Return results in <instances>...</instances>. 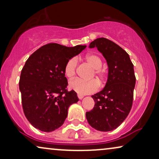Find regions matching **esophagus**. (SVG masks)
Returning <instances> with one entry per match:
<instances>
[{"label":"esophagus","instance_id":"obj_1","mask_svg":"<svg viewBox=\"0 0 159 159\" xmlns=\"http://www.w3.org/2000/svg\"><path fill=\"white\" fill-rule=\"evenodd\" d=\"M77 97L79 98V99L81 100V99H82V98H84V95H80V94H78V95H77Z\"/></svg>","mask_w":159,"mask_h":159}]
</instances>
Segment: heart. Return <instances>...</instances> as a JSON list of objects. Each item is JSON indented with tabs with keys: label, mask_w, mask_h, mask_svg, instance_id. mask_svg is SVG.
Returning a JSON list of instances; mask_svg holds the SVG:
<instances>
[{
	"label": "heart",
	"mask_w": 159,
	"mask_h": 159,
	"mask_svg": "<svg viewBox=\"0 0 159 159\" xmlns=\"http://www.w3.org/2000/svg\"><path fill=\"white\" fill-rule=\"evenodd\" d=\"M84 61L94 69L92 77L95 76L100 82H103L106 77V71L101 67L103 66V60L101 56L95 53H90L84 57ZM77 67V58L73 57L67 61L64 66L65 75L68 78H72L76 74ZM69 88L75 90L80 95H86L94 93L98 89L99 84L97 80H91L88 81L80 79L71 80L69 84Z\"/></svg>",
	"instance_id": "b5f03b06"
}]
</instances>
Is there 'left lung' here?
Instances as JSON below:
<instances>
[{
	"label": "left lung",
	"instance_id": "left-lung-1",
	"mask_svg": "<svg viewBox=\"0 0 159 159\" xmlns=\"http://www.w3.org/2000/svg\"><path fill=\"white\" fill-rule=\"evenodd\" d=\"M96 47L106 58L108 80L101 91L92 95L94 108L86 112L89 125L101 132L119 127L129 114L133 101L136 78L134 66L125 50L108 39L97 38L89 48Z\"/></svg>",
	"mask_w": 159,
	"mask_h": 159
}]
</instances>
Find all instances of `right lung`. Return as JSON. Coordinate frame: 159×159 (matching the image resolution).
Here are the masks:
<instances>
[{"label":"right lung","instance_id":"add662e5","mask_svg":"<svg viewBox=\"0 0 159 159\" xmlns=\"http://www.w3.org/2000/svg\"><path fill=\"white\" fill-rule=\"evenodd\" d=\"M85 48L49 43L28 58L21 72L19 90L26 118L36 129L46 132L58 129L69 106L79 101L75 91L66 90L64 66Z\"/></svg>","mask_w":159,"mask_h":159}]
</instances>
